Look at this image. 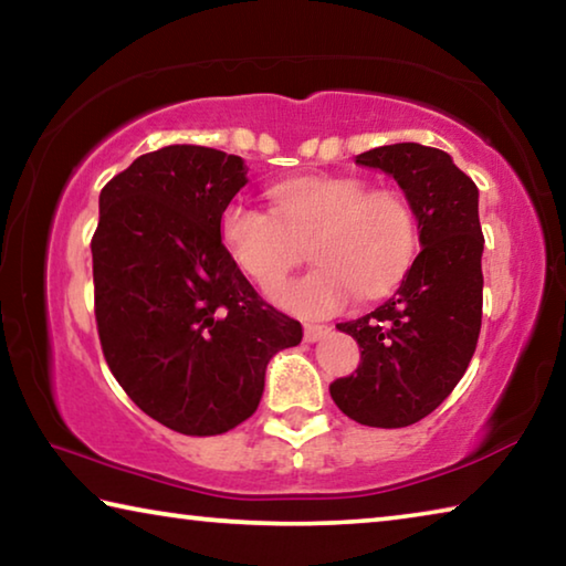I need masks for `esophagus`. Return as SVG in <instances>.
<instances>
[{"label":"esophagus","instance_id":"obj_1","mask_svg":"<svg viewBox=\"0 0 566 566\" xmlns=\"http://www.w3.org/2000/svg\"><path fill=\"white\" fill-rule=\"evenodd\" d=\"M332 329L327 327V324H304V339L306 342H319L327 337Z\"/></svg>","mask_w":566,"mask_h":566}]
</instances>
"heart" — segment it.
Segmentation results:
<instances>
[{
    "label": "heart",
    "mask_w": 566,
    "mask_h": 566,
    "mask_svg": "<svg viewBox=\"0 0 566 566\" xmlns=\"http://www.w3.org/2000/svg\"><path fill=\"white\" fill-rule=\"evenodd\" d=\"M272 212L229 202L219 219L222 244L249 280L270 286L311 242L318 266L270 296L302 317H327L349 296H379L399 282L417 252V217L391 189H367L349 175H306L270 189Z\"/></svg>",
    "instance_id": "1"
}]
</instances>
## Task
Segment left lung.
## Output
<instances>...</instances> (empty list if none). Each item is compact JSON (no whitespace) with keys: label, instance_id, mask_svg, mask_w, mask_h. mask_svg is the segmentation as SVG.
<instances>
[{"label":"left lung","instance_id":"8db88e82","mask_svg":"<svg viewBox=\"0 0 566 566\" xmlns=\"http://www.w3.org/2000/svg\"><path fill=\"white\" fill-rule=\"evenodd\" d=\"M395 177L417 217L421 252L375 312L337 324L361 349L354 375L329 385L344 415L397 429L442 405L464 377L482 329L479 191L442 149L401 142L357 155Z\"/></svg>","mask_w":566,"mask_h":566}]
</instances>
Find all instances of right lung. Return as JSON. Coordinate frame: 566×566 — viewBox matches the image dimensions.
<instances>
[{"mask_svg":"<svg viewBox=\"0 0 566 566\" xmlns=\"http://www.w3.org/2000/svg\"><path fill=\"white\" fill-rule=\"evenodd\" d=\"M247 185L242 157L171 145L99 195L94 317L114 379L159 424L222 434L260 407L266 364L302 324L266 304L222 244L219 219Z\"/></svg>","mask_w":566,"mask_h":566,"instance_id":"add662e5","label":"right lung"}]
</instances>
